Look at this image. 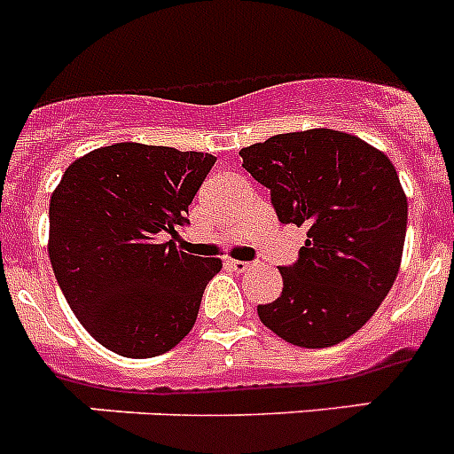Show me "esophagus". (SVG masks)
Segmentation results:
<instances>
[{"mask_svg": "<svg viewBox=\"0 0 454 454\" xmlns=\"http://www.w3.org/2000/svg\"><path fill=\"white\" fill-rule=\"evenodd\" d=\"M227 266H230L231 270H236V272H246V270H250L254 263H252V262H239V259H230V262H227Z\"/></svg>", "mask_w": 454, "mask_h": 454, "instance_id": "1", "label": "esophagus"}]
</instances>
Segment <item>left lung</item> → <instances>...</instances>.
I'll return each instance as SVG.
<instances>
[{"label": "left lung", "instance_id": "left-lung-1", "mask_svg": "<svg viewBox=\"0 0 454 454\" xmlns=\"http://www.w3.org/2000/svg\"><path fill=\"white\" fill-rule=\"evenodd\" d=\"M243 168L270 191L284 224H304L282 295L259 304L268 330L300 348H330L366 325L403 259L407 198L384 152L334 129L277 134L243 147Z\"/></svg>", "mask_w": 454, "mask_h": 454}]
</instances>
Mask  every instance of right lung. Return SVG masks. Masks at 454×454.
Listing matches in <instances>:
<instances>
[{
  "mask_svg": "<svg viewBox=\"0 0 454 454\" xmlns=\"http://www.w3.org/2000/svg\"><path fill=\"white\" fill-rule=\"evenodd\" d=\"M215 156L115 143L72 163L51 192L50 262L67 304L104 348L129 359L172 350L223 268L175 240Z\"/></svg>",
  "mask_w": 454,
  "mask_h": 454,
  "instance_id": "1",
  "label": "right lung"
}]
</instances>
